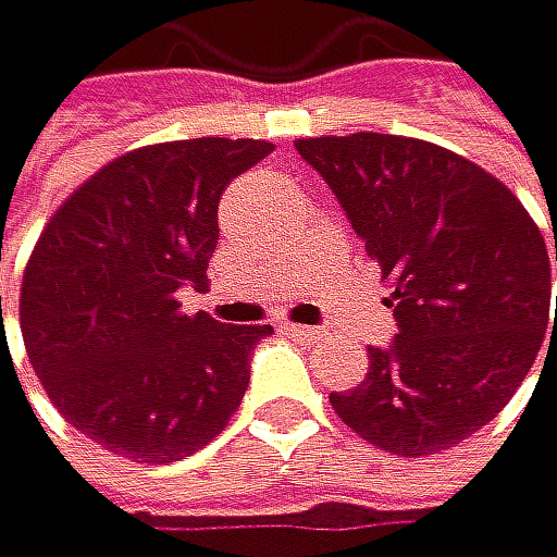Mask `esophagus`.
Returning a JSON list of instances; mask_svg holds the SVG:
<instances>
[{"mask_svg":"<svg viewBox=\"0 0 557 557\" xmlns=\"http://www.w3.org/2000/svg\"><path fill=\"white\" fill-rule=\"evenodd\" d=\"M282 331L289 334V337H296V341H317L320 337L317 326H306V323H285Z\"/></svg>","mask_w":557,"mask_h":557,"instance_id":"1","label":"esophagus"}]
</instances>
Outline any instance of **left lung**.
Here are the masks:
<instances>
[{"mask_svg":"<svg viewBox=\"0 0 557 557\" xmlns=\"http://www.w3.org/2000/svg\"><path fill=\"white\" fill-rule=\"evenodd\" d=\"M296 151L379 261L399 323L393 347H369L364 382L331 393L334 413L403 458L455 448L510 403L555 334L537 223L485 168L417 137H302Z\"/></svg>","mask_w":557,"mask_h":557,"instance_id":"left-lung-1","label":"left lung"}]
</instances>
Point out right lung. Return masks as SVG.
Here are the masks:
<instances>
[{
    "instance_id": "obj_1",
    "label": "right lung",
    "mask_w": 557,
    "mask_h": 557,
    "mask_svg": "<svg viewBox=\"0 0 557 557\" xmlns=\"http://www.w3.org/2000/svg\"><path fill=\"white\" fill-rule=\"evenodd\" d=\"M268 154L247 137L147 144L47 220L20 289L26 358L58 413L106 451L178 461L237 413L272 326L188 317L178 289L206 285L223 188Z\"/></svg>"
}]
</instances>
